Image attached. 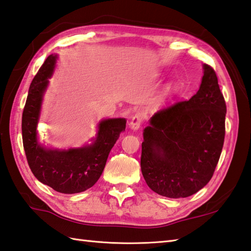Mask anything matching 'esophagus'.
Returning a JSON list of instances; mask_svg holds the SVG:
<instances>
[{
	"instance_id": "1",
	"label": "esophagus",
	"mask_w": 251,
	"mask_h": 251,
	"mask_svg": "<svg viewBox=\"0 0 251 251\" xmlns=\"http://www.w3.org/2000/svg\"><path fill=\"white\" fill-rule=\"evenodd\" d=\"M143 115L141 112H136V114L131 118V122H130V126L132 130H137L140 129V126H142L143 122Z\"/></svg>"
}]
</instances>
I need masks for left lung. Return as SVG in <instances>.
I'll return each mask as SVG.
<instances>
[{
  "instance_id": "8db88e82",
  "label": "left lung",
  "mask_w": 251,
  "mask_h": 251,
  "mask_svg": "<svg viewBox=\"0 0 251 251\" xmlns=\"http://www.w3.org/2000/svg\"><path fill=\"white\" fill-rule=\"evenodd\" d=\"M226 114L216 71L203 64L197 93L157 111L143 133L141 169L151 191L184 198L211 180L224 143Z\"/></svg>"
}]
</instances>
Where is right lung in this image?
<instances>
[{"label": "right lung", "instance_id": "obj_1", "mask_svg": "<svg viewBox=\"0 0 251 251\" xmlns=\"http://www.w3.org/2000/svg\"><path fill=\"white\" fill-rule=\"evenodd\" d=\"M56 55H50L30 84L23 112L24 150L33 176L54 191L81 193L92 187L103 173L111 148L126 130V119H105L91 145L67 151L50 150L38 140L37 126L42 97L53 74Z\"/></svg>", "mask_w": 251, "mask_h": 251}]
</instances>
